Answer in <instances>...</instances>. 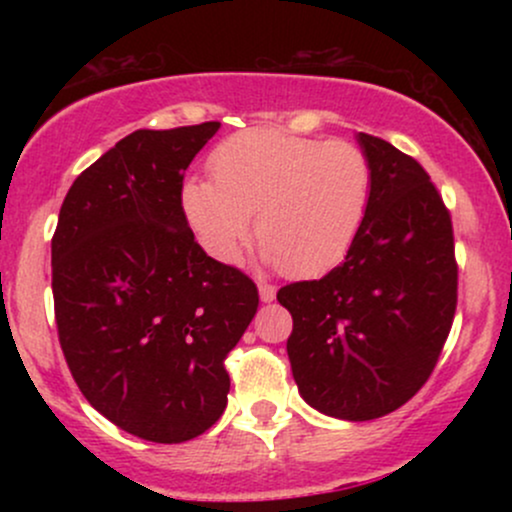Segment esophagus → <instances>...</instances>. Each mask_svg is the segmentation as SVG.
Here are the masks:
<instances>
[{"label":"esophagus","mask_w":512,"mask_h":512,"mask_svg":"<svg viewBox=\"0 0 512 512\" xmlns=\"http://www.w3.org/2000/svg\"><path fill=\"white\" fill-rule=\"evenodd\" d=\"M274 296H276V289H274L272 284H260V298H262V303H272Z\"/></svg>","instance_id":"obj_1"}]
</instances>
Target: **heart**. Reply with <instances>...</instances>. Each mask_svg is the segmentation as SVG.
I'll return each mask as SVG.
<instances>
[{
  "instance_id": "b5f03b06",
  "label": "heart",
  "mask_w": 512,
  "mask_h": 512,
  "mask_svg": "<svg viewBox=\"0 0 512 512\" xmlns=\"http://www.w3.org/2000/svg\"><path fill=\"white\" fill-rule=\"evenodd\" d=\"M214 182L182 185V211L214 260L233 262L257 211L260 260L296 276L330 272L368 216L373 170L349 142L255 127L211 154Z\"/></svg>"
}]
</instances>
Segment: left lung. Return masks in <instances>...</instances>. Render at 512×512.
I'll use <instances>...</instances> for the list:
<instances>
[{"mask_svg": "<svg viewBox=\"0 0 512 512\" xmlns=\"http://www.w3.org/2000/svg\"><path fill=\"white\" fill-rule=\"evenodd\" d=\"M373 170L368 216L339 267L276 293L298 392L320 414L370 421L409 402L436 368L457 305L452 223L431 178L358 132Z\"/></svg>", "mask_w": 512, "mask_h": 512, "instance_id": "1", "label": "left lung"}]
</instances>
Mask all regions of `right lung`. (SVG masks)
<instances>
[{
    "instance_id": "obj_1",
    "label": "right lung",
    "mask_w": 512,
    "mask_h": 512,
    "mask_svg": "<svg viewBox=\"0 0 512 512\" xmlns=\"http://www.w3.org/2000/svg\"><path fill=\"white\" fill-rule=\"evenodd\" d=\"M221 122L137 129L69 187L52 236V296L76 385L117 428L185 443L221 419L223 358L257 286L199 248L182 175Z\"/></svg>"
}]
</instances>
